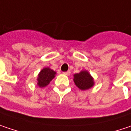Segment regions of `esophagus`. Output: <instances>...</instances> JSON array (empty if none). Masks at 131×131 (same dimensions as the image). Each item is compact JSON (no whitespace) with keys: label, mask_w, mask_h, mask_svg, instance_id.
<instances>
[{"label":"esophagus","mask_w":131,"mask_h":131,"mask_svg":"<svg viewBox=\"0 0 131 131\" xmlns=\"http://www.w3.org/2000/svg\"><path fill=\"white\" fill-rule=\"evenodd\" d=\"M70 73H71L70 70H68V71H67V72H64V75H70Z\"/></svg>","instance_id":"esophagus-1"}]
</instances>
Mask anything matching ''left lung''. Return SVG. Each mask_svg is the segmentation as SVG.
Masks as SVG:
<instances>
[{"label": "left lung", "instance_id": "1", "mask_svg": "<svg viewBox=\"0 0 131 131\" xmlns=\"http://www.w3.org/2000/svg\"><path fill=\"white\" fill-rule=\"evenodd\" d=\"M73 76V81L75 85L81 90H86L94 85L93 78L87 70H82L79 73L75 74Z\"/></svg>", "mask_w": 131, "mask_h": 131}]
</instances>
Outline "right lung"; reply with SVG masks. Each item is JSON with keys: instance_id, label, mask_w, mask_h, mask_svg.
Masks as SVG:
<instances>
[{"instance_id": "right-lung-1", "label": "right lung", "mask_w": 131, "mask_h": 131, "mask_svg": "<svg viewBox=\"0 0 131 131\" xmlns=\"http://www.w3.org/2000/svg\"><path fill=\"white\" fill-rule=\"evenodd\" d=\"M56 74V73L51 70L50 67H44L38 75V86L39 88H44L47 86L50 81L54 79Z\"/></svg>"}]
</instances>
